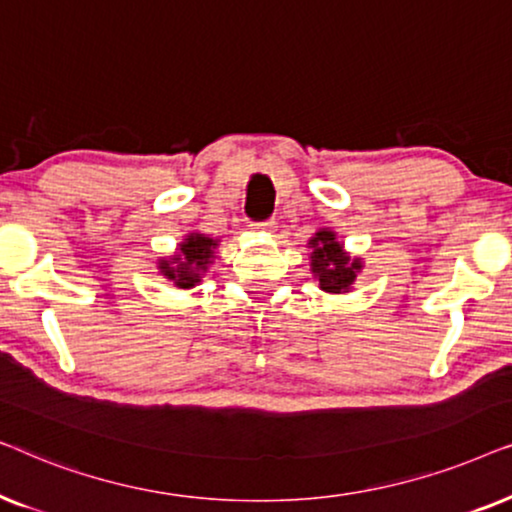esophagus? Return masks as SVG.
Listing matches in <instances>:
<instances>
[{"mask_svg": "<svg viewBox=\"0 0 512 512\" xmlns=\"http://www.w3.org/2000/svg\"><path fill=\"white\" fill-rule=\"evenodd\" d=\"M250 227H252V229H257V231H274V229H276V220H274V217H269V220L252 222Z\"/></svg>", "mask_w": 512, "mask_h": 512, "instance_id": "34e87169", "label": "esophagus"}]
</instances>
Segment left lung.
Returning a JSON list of instances; mask_svg holds the SVG:
<instances>
[{"instance_id": "1", "label": "left lung", "mask_w": 512, "mask_h": 512, "mask_svg": "<svg viewBox=\"0 0 512 512\" xmlns=\"http://www.w3.org/2000/svg\"><path fill=\"white\" fill-rule=\"evenodd\" d=\"M311 269L318 276L320 288L325 292H342L349 290L351 283L356 281V269L360 262L344 255L342 245L335 241L332 231H318L316 238H311Z\"/></svg>"}]
</instances>
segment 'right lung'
Here are the masks:
<instances>
[{
  "label": "right lung",
  "mask_w": 512,
  "mask_h": 512,
  "mask_svg": "<svg viewBox=\"0 0 512 512\" xmlns=\"http://www.w3.org/2000/svg\"><path fill=\"white\" fill-rule=\"evenodd\" d=\"M217 241L213 238L194 234L180 245V255L173 257V262H161V271L170 281H175L177 288H194L201 281V274L208 267V260L213 257V248Z\"/></svg>",
  "instance_id": "right-lung-1"
}]
</instances>
